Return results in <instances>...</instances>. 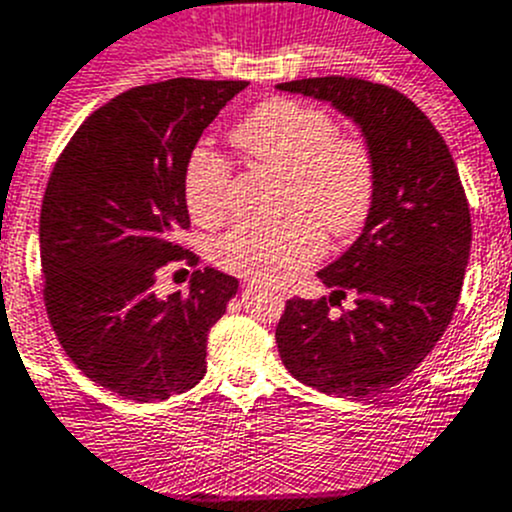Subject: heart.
Masks as SVG:
<instances>
[{"mask_svg":"<svg viewBox=\"0 0 512 512\" xmlns=\"http://www.w3.org/2000/svg\"><path fill=\"white\" fill-rule=\"evenodd\" d=\"M238 150L286 173L289 216L238 223L216 241V261L233 274L284 284L324 253V231L349 236L367 221L377 173L367 145L337 135L326 110L289 97L261 102L233 128ZM231 168L218 153L198 148L188 160L186 201L193 218L213 223L226 211Z\"/></svg>","mask_w":512,"mask_h":512,"instance_id":"obj_1","label":"heart"}]
</instances>
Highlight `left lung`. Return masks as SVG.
<instances>
[{"label": "left lung", "instance_id": "8db88e82", "mask_svg": "<svg viewBox=\"0 0 512 512\" xmlns=\"http://www.w3.org/2000/svg\"><path fill=\"white\" fill-rule=\"evenodd\" d=\"M276 87L352 118L377 173L362 233L319 271L334 294L286 301L276 326L281 362L319 392L379 394L420 367L455 314L472 243L460 173L430 118L394 87L339 75ZM347 290L358 294L355 309L334 317L333 299Z\"/></svg>", "mask_w": 512, "mask_h": 512}]
</instances>
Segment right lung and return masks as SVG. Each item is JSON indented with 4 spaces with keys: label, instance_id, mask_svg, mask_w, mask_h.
Wrapping results in <instances>:
<instances>
[{
    "label": "right lung",
    "instance_id": "1",
    "mask_svg": "<svg viewBox=\"0 0 512 512\" xmlns=\"http://www.w3.org/2000/svg\"><path fill=\"white\" fill-rule=\"evenodd\" d=\"M241 80H175L120 92L77 128L47 180L40 213L45 306L67 357L100 387L160 402L206 374L211 326L238 279L193 271L191 291L158 299L155 274L196 256L186 170L203 130L246 87Z\"/></svg>",
    "mask_w": 512,
    "mask_h": 512
}]
</instances>
